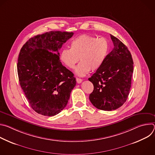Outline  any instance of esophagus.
<instances>
[{
    "label": "esophagus",
    "instance_id": "obj_1",
    "mask_svg": "<svg viewBox=\"0 0 155 155\" xmlns=\"http://www.w3.org/2000/svg\"><path fill=\"white\" fill-rule=\"evenodd\" d=\"M76 81L77 83H81L82 82V79L79 78H76Z\"/></svg>",
    "mask_w": 155,
    "mask_h": 155
}]
</instances>
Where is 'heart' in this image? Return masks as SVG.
Masks as SVG:
<instances>
[{"label": "heart", "mask_w": 155, "mask_h": 155, "mask_svg": "<svg viewBox=\"0 0 155 155\" xmlns=\"http://www.w3.org/2000/svg\"><path fill=\"white\" fill-rule=\"evenodd\" d=\"M109 50L108 40L104 37L83 34L75 38L71 42V49L64 48L59 53V61L65 67L75 68L78 76H84L90 71L99 69L104 62Z\"/></svg>", "instance_id": "obj_1"}]
</instances>
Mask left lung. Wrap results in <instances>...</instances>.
<instances>
[{
	"label": "left lung",
	"mask_w": 155,
	"mask_h": 155,
	"mask_svg": "<svg viewBox=\"0 0 155 155\" xmlns=\"http://www.w3.org/2000/svg\"><path fill=\"white\" fill-rule=\"evenodd\" d=\"M114 48L101 67L88 78L94 85L90 95L92 104L98 109L111 111L123 105L129 95L133 73V60L127 47L110 35Z\"/></svg>",
	"instance_id": "8db88e82"
}]
</instances>
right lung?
Listing matches in <instances>:
<instances>
[{"instance_id":"obj_1","label":"right lung","mask_w":155,"mask_h":155,"mask_svg":"<svg viewBox=\"0 0 155 155\" xmlns=\"http://www.w3.org/2000/svg\"><path fill=\"white\" fill-rule=\"evenodd\" d=\"M73 32L50 31L35 35L21 48L17 70L19 84L32 108L52 117L66 107L76 84L74 74L62 65L58 50Z\"/></svg>"}]
</instances>
